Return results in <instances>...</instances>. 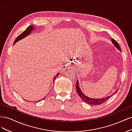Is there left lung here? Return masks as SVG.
Segmentation results:
<instances>
[{
    "mask_svg": "<svg viewBox=\"0 0 132 132\" xmlns=\"http://www.w3.org/2000/svg\"><path fill=\"white\" fill-rule=\"evenodd\" d=\"M111 41H112V43L114 45V46L116 47L117 49H118L119 51H121V48H120V47H119L118 42L116 40H114L113 38H112ZM75 87H76V89H77V93H78L79 96L81 98L82 100H83L85 102L88 103V104L92 105H98L102 104V103L106 102L107 100H109L111 97V96H112V95H113V94H114V93H116V92L118 91V90H116L115 91V93H114L112 95L109 96H107L106 97L103 98H98V99L96 98V99H95V98H89V97L86 96V95H85L84 94L82 93V92L81 91V90H80V87L79 86V82H78V80L77 81V83H76Z\"/></svg>",
    "mask_w": 132,
    "mask_h": 132,
    "instance_id": "1",
    "label": "left lung"
}]
</instances>
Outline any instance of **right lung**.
<instances>
[{"mask_svg":"<svg viewBox=\"0 0 132 132\" xmlns=\"http://www.w3.org/2000/svg\"><path fill=\"white\" fill-rule=\"evenodd\" d=\"M33 29H34V25H31V26L28 27L27 28V29H26L25 31H23V32H22L20 35L19 36H18L17 37V38L15 39V41H14V44H15L16 42H18V41L20 40V39H22L23 38H24V37H25L26 36H27L29 35L31 33V32L32 31ZM58 75H59V73L57 74L56 75H55V77L54 78V79H53L54 81V80L55 79V78H57V76H58ZM43 99H44V98H43Z\"/></svg>","mask_w":132,"mask_h":132,"instance_id":"1","label":"right lung"}]
</instances>
